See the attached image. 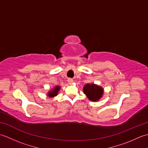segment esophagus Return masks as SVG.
<instances>
[{
    "instance_id": "34e87169",
    "label": "esophagus",
    "mask_w": 148,
    "mask_h": 148,
    "mask_svg": "<svg viewBox=\"0 0 148 148\" xmlns=\"http://www.w3.org/2000/svg\"><path fill=\"white\" fill-rule=\"evenodd\" d=\"M67 81H68V83H69V84H72V83H73V82H74V80H73V79H71V78H69V79H68Z\"/></svg>"
}]
</instances>
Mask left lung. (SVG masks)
Returning <instances> with one entry per match:
<instances>
[{
	"instance_id": "8db88e82",
	"label": "left lung",
	"mask_w": 148,
	"mask_h": 148,
	"mask_svg": "<svg viewBox=\"0 0 148 148\" xmlns=\"http://www.w3.org/2000/svg\"><path fill=\"white\" fill-rule=\"evenodd\" d=\"M83 92L90 101L97 102L103 97L104 90L102 86L96 84L88 83L83 87Z\"/></svg>"
}]
</instances>
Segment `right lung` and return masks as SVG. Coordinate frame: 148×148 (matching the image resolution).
<instances>
[{
    "instance_id": "right-lung-1",
    "label": "right lung",
    "mask_w": 148,
    "mask_h": 148,
    "mask_svg": "<svg viewBox=\"0 0 148 148\" xmlns=\"http://www.w3.org/2000/svg\"><path fill=\"white\" fill-rule=\"evenodd\" d=\"M61 87L57 85V86H55L54 88H53L49 90V92L47 93V96L49 98H53V97H56V95H58V93L59 92L60 90Z\"/></svg>"
}]
</instances>
